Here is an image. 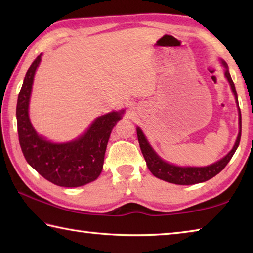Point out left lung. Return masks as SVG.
<instances>
[{
	"mask_svg": "<svg viewBox=\"0 0 253 253\" xmlns=\"http://www.w3.org/2000/svg\"><path fill=\"white\" fill-rule=\"evenodd\" d=\"M222 65L225 67V77L230 83L231 89L234 93L235 100L238 104V95L235 91V87L233 84V80L231 78L230 72L228 70V65L224 61H222ZM239 107V104H238ZM239 116H240V131L238 135V138L235 140V144L233 148L231 149V152L228 155L224 156L222 160L217 161L212 165L205 166V168H179V166H175L172 164H169L162 160L161 157L157 156V154L153 151L151 145L147 143L146 138L143 134V131L137 128V137H138V142L140 149H142L143 156L146 161L147 168L151 170L154 176L163 179V181L178 184V185H192V184L196 183H202L208 181V179L215 176L216 174H219L222 169H223L226 164L230 162L232 158L233 154L237 151V148L240 144V139H241V113H240L239 108Z\"/></svg>",
	"mask_w": 253,
	"mask_h": 253,
	"instance_id": "1",
	"label": "left lung"
}]
</instances>
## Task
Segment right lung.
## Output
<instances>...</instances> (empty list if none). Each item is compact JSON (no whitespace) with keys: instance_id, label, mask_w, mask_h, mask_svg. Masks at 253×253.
Segmentation results:
<instances>
[{"instance_id":"obj_1","label":"right lung","mask_w":253,"mask_h":253,"mask_svg":"<svg viewBox=\"0 0 253 253\" xmlns=\"http://www.w3.org/2000/svg\"><path fill=\"white\" fill-rule=\"evenodd\" d=\"M40 61L41 54L30 66L18 97L16 121L21 149L29 164L49 182L63 187L84 185L100 175L110 132L122 118L124 110L98 117L74 142L54 144L42 138L29 119L33 77Z\"/></svg>"}]
</instances>
